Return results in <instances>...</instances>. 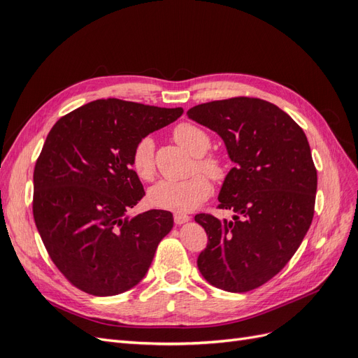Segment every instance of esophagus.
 I'll use <instances>...</instances> for the list:
<instances>
[{
    "mask_svg": "<svg viewBox=\"0 0 358 358\" xmlns=\"http://www.w3.org/2000/svg\"><path fill=\"white\" fill-rule=\"evenodd\" d=\"M189 221V216L185 215V213H175V222L178 225H182V224H187Z\"/></svg>",
    "mask_w": 358,
    "mask_h": 358,
    "instance_id": "34e87169",
    "label": "esophagus"
}]
</instances>
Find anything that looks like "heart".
Segmentation results:
<instances>
[{"mask_svg": "<svg viewBox=\"0 0 358 358\" xmlns=\"http://www.w3.org/2000/svg\"><path fill=\"white\" fill-rule=\"evenodd\" d=\"M173 137L196 158L194 170H200L208 174L213 182H222L229 176V162L221 155L206 154L210 148V137L203 128L182 122L173 129ZM131 166L136 175L145 180L152 182L157 175L155 169V142L150 136H145L133 148ZM196 173L183 180H162L149 191V200L159 209L171 210L176 213L191 212L208 200L212 192L209 178Z\"/></svg>", "mask_w": 358, "mask_h": 358, "instance_id": "heart-1", "label": "heart"}]
</instances>
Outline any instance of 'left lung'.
<instances>
[{"label":"left lung","instance_id":"left-lung-1","mask_svg":"<svg viewBox=\"0 0 358 358\" xmlns=\"http://www.w3.org/2000/svg\"><path fill=\"white\" fill-rule=\"evenodd\" d=\"M187 115L218 133L236 162L218 197L233 218H194L209 237L199 270L220 289H255L285 267L312 224L317 169L306 134L278 106L249 96L203 103Z\"/></svg>","mask_w":358,"mask_h":358}]
</instances>
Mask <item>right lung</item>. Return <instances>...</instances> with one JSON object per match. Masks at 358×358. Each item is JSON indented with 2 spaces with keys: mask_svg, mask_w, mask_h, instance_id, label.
I'll return each instance as SVG.
<instances>
[{
  "mask_svg": "<svg viewBox=\"0 0 358 358\" xmlns=\"http://www.w3.org/2000/svg\"><path fill=\"white\" fill-rule=\"evenodd\" d=\"M182 113V107L107 99L52 127L36 162L32 215L53 264L76 288L116 296L145 278L173 215H125L145 196L131 152L137 140Z\"/></svg>",
  "mask_w": 358,
  "mask_h": 358,
  "instance_id": "add662e5",
  "label": "right lung"
}]
</instances>
